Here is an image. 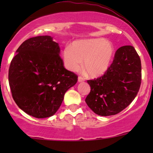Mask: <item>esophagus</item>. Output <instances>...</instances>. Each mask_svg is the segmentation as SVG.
Listing matches in <instances>:
<instances>
[{"label":"esophagus","mask_w":153,"mask_h":153,"mask_svg":"<svg viewBox=\"0 0 153 153\" xmlns=\"http://www.w3.org/2000/svg\"><path fill=\"white\" fill-rule=\"evenodd\" d=\"M78 83H81V82H84V78H82V77H78Z\"/></svg>","instance_id":"esophagus-1"}]
</instances>
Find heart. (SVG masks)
Masks as SVG:
<instances>
[{
	"mask_svg": "<svg viewBox=\"0 0 153 153\" xmlns=\"http://www.w3.org/2000/svg\"><path fill=\"white\" fill-rule=\"evenodd\" d=\"M115 53V47L104 38H91L74 41L62 52L64 66L72 72L83 67L92 78L101 76L109 69Z\"/></svg>",
	"mask_w": 153,
	"mask_h": 153,
	"instance_id": "b5f03b06",
	"label": "heart"
}]
</instances>
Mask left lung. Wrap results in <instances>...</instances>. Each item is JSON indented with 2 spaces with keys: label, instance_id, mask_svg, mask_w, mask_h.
<instances>
[{
  "label": "left lung",
  "instance_id": "obj_1",
  "mask_svg": "<svg viewBox=\"0 0 153 153\" xmlns=\"http://www.w3.org/2000/svg\"><path fill=\"white\" fill-rule=\"evenodd\" d=\"M141 82V59L133 47L124 46L103 76L87 81L91 90L85 101L97 115H116L135 99Z\"/></svg>",
  "mask_w": 153,
  "mask_h": 153
}]
</instances>
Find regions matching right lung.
I'll return each mask as SVG.
<instances>
[{
    "label": "right lung",
    "instance_id": "obj_1",
    "mask_svg": "<svg viewBox=\"0 0 153 153\" xmlns=\"http://www.w3.org/2000/svg\"><path fill=\"white\" fill-rule=\"evenodd\" d=\"M60 47L49 35L29 38L16 51L9 69L12 98L21 109L37 118L52 116L78 76L64 67Z\"/></svg>",
    "mask_w": 153,
    "mask_h": 153
}]
</instances>
